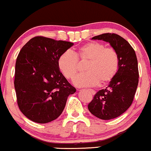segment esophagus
Listing matches in <instances>:
<instances>
[{
  "label": "esophagus",
  "mask_w": 151,
  "mask_h": 151,
  "mask_svg": "<svg viewBox=\"0 0 151 151\" xmlns=\"http://www.w3.org/2000/svg\"><path fill=\"white\" fill-rule=\"evenodd\" d=\"M88 91H90L92 95L96 94V91H93V90H92V89H88Z\"/></svg>",
  "instance_id": "obj_1"
}]
</instances>
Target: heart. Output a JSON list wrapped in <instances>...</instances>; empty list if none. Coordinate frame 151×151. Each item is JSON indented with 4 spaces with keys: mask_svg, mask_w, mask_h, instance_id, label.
<instances>
[{
    "mask_svg": "<svg viewBox=\"0 0 151 151\" xmlns=\"http://www.w3.org/2000/svg\"><path fill=\"white\" fill-rule=\"evenodd\" d=\"M80 63L88 61L85 73L78 76L73 83L80 87L106 85L112 81L119 69V56L113 48L101 42H90L74 53L67 51L60 55L58 65L64 77L72 80L80 71Z\"/></svg>",
    "mask_w": 151,
    "mask_h": 151,
    "instance_id": "obj_1",
    "label": "heart"
}]
</instances>
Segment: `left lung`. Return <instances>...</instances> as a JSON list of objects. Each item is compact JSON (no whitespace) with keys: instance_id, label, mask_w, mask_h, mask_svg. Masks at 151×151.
Wrapping results in <instances>:
<instances>
[{"instance_id":"8db88e82","label":"left lung","mask_w":151,"mask_h":151,"mask_svg":"<svg viewBox=\"0 0 151 151\" xmlns=\"http://www.w3.org/2000/svg\"><path fill=\"white\" fill-rule=\"evenodd\" d=\"M92 40L110 43L118 54L119 69L109 86L97 92L88 109L100 119H114L124 113L133 102L139 81L137 56L131 45L117 34L106 33L93 37Z\"/></svg>"}]
</instances>
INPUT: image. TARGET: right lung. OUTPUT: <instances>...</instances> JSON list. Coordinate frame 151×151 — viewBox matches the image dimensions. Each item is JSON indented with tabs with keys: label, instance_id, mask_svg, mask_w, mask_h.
<instances>
[{
	"label": "right lung",
	"instance_id": "right-lung-1",
	"mask_svg": "<svg viewBox=\"0 0 151 151\" xmlns=\"http://www.w3.org/2000/svg\"><path fill=\"white\" fill-rule=\"evenodd\" d=\"M73 43L34 37L22 47L16 62L15 87L20 110L30 120L45 124L57 119L76 89L60 71L58 60Z\"/></svg>",
	"mask_w": 151,
	"mask_h": 151
}]
</instances>
